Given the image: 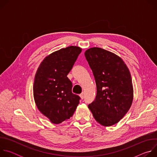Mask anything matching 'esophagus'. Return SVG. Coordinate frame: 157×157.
<instances>
[{
    "label": "esophagus",
    "instance_id": "esophagus-1",
    "mask_svg": "<svg viewBox=\"0 0 157 157\" xmlns=\"http://www.w3.org/2000/svg\"><path fill=\"white\" fill-rule=\"evenodd\" d=\"M79 96H80V98H81L82 99H83L84 98V93H82L79 95Z\"/></svg>",
    "mask_w": 157,
    "mask_h": 157
}]
</instances>
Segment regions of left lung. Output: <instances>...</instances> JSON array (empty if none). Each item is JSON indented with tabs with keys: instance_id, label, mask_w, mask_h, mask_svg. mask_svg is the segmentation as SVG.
<instances>
[{
	"instance_id": "left-lung-1",
	"label": "left lung",
	"mask_w": 157,
	"mask_h": 157,
	"mask_svg": "<svg viewBox=\"0 0 157 157\" xmlns=\"http://www.w3.org/2000/svg\"><path fill=\"white\" fill-rule=\"evenodd\" d=\"M84 55L97 87L95 100L88 107L101 125H114L127 114L133 101L130 71L119 56L102 48H89Z\"/></svg>"
}]
</instances>
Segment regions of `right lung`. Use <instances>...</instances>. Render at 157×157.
Returning a JSON list of instances; mask_svg holds the SVG:
<instances>
[{"mask_svg": "<svg viewBox=\"0 0 157 157\" xmlns=\"http://www.w3.org/2000/svg\"><path fill=\"white\" fill-rule=\"evenodd\" d=\"M82 49L70 46L44 58L37 70L33 84L35 104L52 123L60 124L73 116L80 97L72 93L73 84L67 75Z\"/></svg>", "mask_w": 157, "mask_h": 157, "instance_id": "right-lung-1", "label": "right lung"}]
</instances>
